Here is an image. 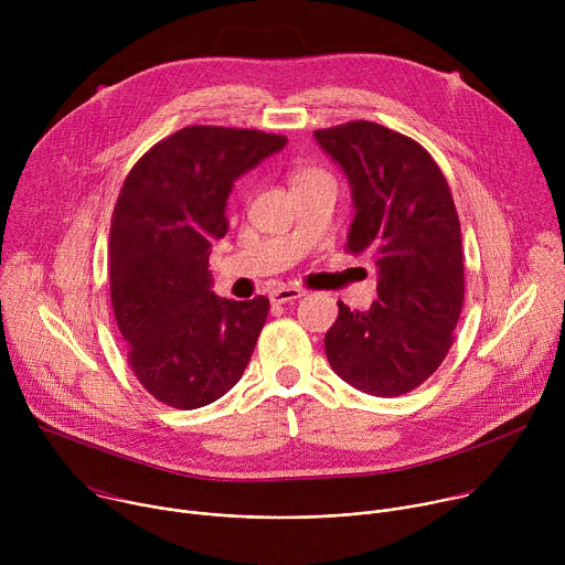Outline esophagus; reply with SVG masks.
<instances>
[{
	"instance_id": "1",
	"label": "esophagus",
	"mask_w": 565,
	"mask_h": 565,
	"mask_svg": "<svg viewBox=\"0 0 565 565\" xmlns=\"http://www.w3.org/2000/svg\"><path fill=\"white\" fill-rule=\"evenodd\" d=\"M303 297V290L301 288H295V286H277L273 292H270V301L273 303H288V301H295Z\"/></svg>"
}]
</instances>
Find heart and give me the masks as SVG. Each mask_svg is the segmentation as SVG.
<instances>
[{
	"label": "heart",
	"mask_w": 565,
	"mask_h": 565,
	"mask_svg": "<svg viewBox=\"0 0 565 565\" xmlns=\"http://www.w3.org/2000/svg\"><path fill=\"white\" fill-rule=\"evenodd\" d=\"M315 174H319V170H315V168H303V170H297V172H295V179H292V183H295V181H303V179H308V177H315Z\"/></svg>",
	"instance_id": "heart-1"
}]
</instances>
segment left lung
I'll return each mask as SVG.
<instances>
[{
	"mask_svg": "<svg viewBox=\"0 0 565 565\" xmlns=\"http://www.w3.org/2000/svg\"><path fill=\"white\" fill-rule=\"evenodd\" d=\"M344 170L355 216L347 253L375 264L369 310L338 301L324 338L331 369L358 391L395 397L420 386L454 344L465 299L460 221L431 153L414 138L369 120L317 129Z\"/></svg>",
	"mask_w": 565,
	"mask_h": 565,
	"instance_id": "obj_1",
	"label": "left lung"
}]
</instances>
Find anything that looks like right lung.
Masks as SVG:
<instances>
[{
    "mask_svg": "<svg viewBox=\"0 0 565 565\" xmlns=\"http://www.w3.org/2000/svg\"><path fill=\"white\" fill-rule=\"evenodd\" d=\"M288 142L259 129L192 125L145 151L118 194L109 288L138 382L168 407L199 409L244 375L268 297H216L207 259L227 232L234 181Z\"/></svg>",
    "mask_w": 565,
    "mask_h": 565,
    "instance_id": "1",
    "label": "right lung"
}]
</instances>
